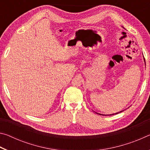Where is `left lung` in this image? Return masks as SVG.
Listing matches in <instances>:
<instances>
[{
    "mask_svg": "<svg viewBox=\"0 0 150 150\" xmlns=\"http://www.w3.org/2000/svg\"><path fill=\"white\" fill-rule=\"evenodd\" d=\"M123 28H124V27H122ZM144 62H145V63H146V62H145V59H144ZM122 111H124V110H122V111H120V112H116V113H115V114H112V115H107L108 116H109V115H116V114H118V113H120V112H122ZM95 113H96V114H98V115H103V116H106V115H102V114H100V113H97V112H95Z\"/></svg>",
    "mask_w": 150,
    "mask_h": 150,
    "instance_id": "8db88e82",
    "label": "left lung"
}]
</instances>
